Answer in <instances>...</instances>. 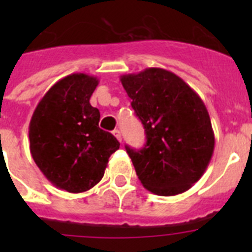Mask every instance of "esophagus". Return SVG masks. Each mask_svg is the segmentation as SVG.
<instances>
[{
    "label": "esophagus",
    "instance_id": "1",
    "mask_svg": "<svg viewBox=\"0 0 252 252\" xmlns=\"http://www.w3.org/2000/svg\"><path fill=\"white\" fill-rule=\"evenodd\" d=\"M113 135H115V137L117 140H119V141H121L122 140V136H121V131L120 130H117V128H116V130H113Z\"/></svg>",
    "mask_w": 252,
    "mask_h": 252
}]
</instances>
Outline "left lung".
<instances>
[{
  "label": "left lung",
  "instance_id": "obj_1",
  "mask_svg": "<svg viewBox=\"0 0 252 252\" xmlns=\"http://www.w3.org/2000/svg\"><path fill=\"white\" fill-rule=\"evenodd\" d=\"M144 125L141 150L126 146L140 182L158 195L187 192L204 174L215 150V132L201 97L174 73L146 68L120 77Z\"/></svg>",
  "mask_w": 252,
  "mask_h": 252
}]
</instances>
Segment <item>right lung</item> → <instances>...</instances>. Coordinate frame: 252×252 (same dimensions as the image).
<instances>
[{
  "mask_svg": "<svg viewBox=\"0 0 252 252\" xmlns=\"http://www.w3.org/2000/svg\"><path fill=\"white\" fill-rule=\"evenodd\" d=\"M98 82L86 73L64 77L40 99L29 125L35 164L53 186L69 193L99 183L120 148L112 133L98 127L101 115L90 103Z\"/></svg>",
  "mask_w": 252,
  "mask_h": 252,
  "instance_id": "obj_1",
  "label": "right lung"
}]
</instances>
